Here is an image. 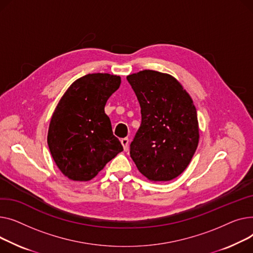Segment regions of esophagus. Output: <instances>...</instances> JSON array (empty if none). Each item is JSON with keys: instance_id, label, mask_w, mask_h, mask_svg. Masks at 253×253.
<instances>
[{"instance_id": "esophagus-1", "label": "esophagus", "mask_w": 253, "mask_h": 253, "mask_svg": "<svg viewBox=\"0 0 253 253\" xmlns=\"http://www.w3.org/2000/svg\"><path fill=\"white\" fill-rule=\"evenodd\" d=\"M121 142H122V145H123V147H124V149H125V150H127L128 144H129L128 139H127V138H124V139L121 140Z\"/></svg>"}]
</instances>
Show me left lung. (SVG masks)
<instances>
[{
	"label": "left lung",
	"mask_w": 253,
	"mask_h": 253,
	"mask_svg": "<svg viewBox=\"0 0 253 253\" xmlns=\"http://www.w3.org/2000/svg\"><path fill=\"white\" fill-rule=\"evenodd\" d=\"M140 103L142 123L130 143V157L153 182H168L189 166L199 142L196 108L169 74L143 70L126 77Z\"/></svg>",
	"instance_id": "1"
}]
</instances>
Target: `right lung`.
Segmentation results:
<instances>
[{
  "mask_svg": "<svg viewBox=\"0 0 253 253\" xmlns=\"http://www.w3.org/2000/svg\"><path fill=\"white\" fill-rule=\"evenodd\" d=\"M121 82L113 74H86L72 83L59 101L51 118L48 145L57 167L68 179L92 180L124 150L104 110Z\"/></svg>",
  "mask_w": 253,
  "mask_h": 253,
  "instance_id": "obj_1",
  "label": "right lung"
}]
</instances>
